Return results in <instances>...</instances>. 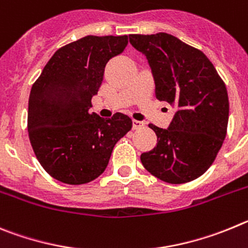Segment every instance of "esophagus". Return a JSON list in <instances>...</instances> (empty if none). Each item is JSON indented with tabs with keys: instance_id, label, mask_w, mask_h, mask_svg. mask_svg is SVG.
Listing matches in <instances>:
<instances>
[{
	"instance_id": "34e87169",
	"label": "esophagus",
	"mask_w": 248,
	"mask_h": 248,
	"mask_svg": "<svg viewBox=\"0 0 248 248\" xmlns=\"http://www.w3.org/2000/svg\"><path fill=\"white\" fill-rule=\"evenodd\" d=\"M132 124H133V129H140L144 127V122L138 121V120H133Z\"/></svg>"
}]
</instances>
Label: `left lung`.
<instances>
[{"label":"left lung","mask_w":248,"mask_h":248,"mask_svg":"<svg viewBox=\"0 0 248 248\" xmlns=\"http://www.w3.org/2000/svg\"><path fill=\"white\" fill-rule=\"evenodd\" d=\"M143 53L155 82V97L177 106L167 129L149 124L157 144L140 155L144 168L170 184L199 178L215 160L227 132L229 96L206 55L168 33L129 34Z\"/></svg>","instance_id":"8db88e82"}]
</instances>
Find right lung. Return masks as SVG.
<instances>
[{"label":"right lung","mask_w":248,"mask_h":248,"mask_svg":"<svg viewBox=\"0 0 248 248\" xmlns=\"http://www.w3.org/2000/svg\"><path fill=\"white\" fill-rule=\"evenodd\" d=\"M127 43V35H86L58 49L33 84L28 136L38 162L54 179L71 185L96 179L115 144L132 128L121 112L108 120L89 112L105 66Z\"/></svg>","instance_id":"obj_1"}]
</instances>
